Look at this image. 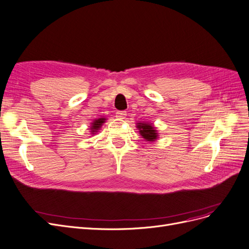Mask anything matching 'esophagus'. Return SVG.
I'll list each match as a JSON object with an SVG mask.
<instances>
[{
	"instance_id": "esophagus-1",
	"label": "esophagus",
	"mask_w": 249,
	"mask_h": 249,
	"mask_svg": "<svg viewBox=\"0 0 249 249\" xmlns=\"http://www.w3.org/2000/svg\"><path fill=\"white\" fill-rule=\"evenodd\" d=\"M125 116H126V111H117L116 112V117H118V118L124 119V118H125Z\"/></svg>"
}]
</instances>
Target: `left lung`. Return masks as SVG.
<instances>
[{
    "label": "left lung",
    "mask_w": 249,
    "mask_h": 249,
    "mask_svg": "<svg viewBox=\"0 0 249 249\" xmlns=\"http://www.w3.org/2000/svg\"><path fill=\"white\" fill-rule=\"evenodd\" d=\"M137 125H138L139 132L144 139H146L147 141H154L158 138L157 131L154 130L152 124L147 123H139Z\"/></svg>",
    "instance_id": "left-lung-1"
}]
</instances>
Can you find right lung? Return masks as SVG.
<instances>
[{"mask_svg": "<svg viewBox=\"0 0 249 249\" xmlns=\"http://www.w3.org/2000/svg\"><path fill=\"white\" fill-rule=\"evenodd\" d=\"M104 122H105V118L96 119V121L91 124V127H90L91 133L93 134L95 132H97V131L99 130V128L101 127V125H102L103 124H104Z\"/></svg>", "mask_w": 249, "mask_h": 249, "instance_id": "add662e5", "label": "right lung"}]
</instances>
